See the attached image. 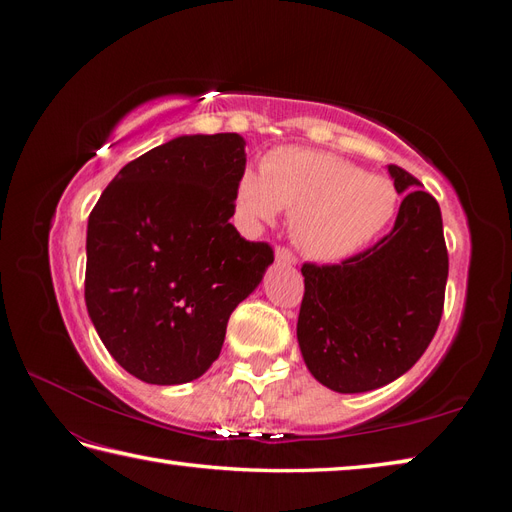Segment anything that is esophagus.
Segmentation results:
<instances>
[{
	"label": "esophagus",
	"instance_id": "obj_1",
	"mask_svg": "<svg viewBox=\"0 0 512 512\" xmlns=\"http://www.w3.org/2000/svg\"><path fill=\"white\" fill-rule=\"evenodd\" d=\"M275 260L282 262V265H297V256H294L290 247H284V245L275 247Z\"/></svg>",
	"mask_w": 512,
	"mask_h": 512
}]
</instances>
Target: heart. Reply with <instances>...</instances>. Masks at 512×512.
Wrapping results in <instances>:
<instances>
[{"label": "heart", "mask_w": 512, "mask_h": 512, "mask_svg": "<svg viewBox=\"0 0 512 512\" xmlns=\"http://www.w3.org/2000/svg\"><path fill=\"white\" fill-rule=\"evenodd\" d=\"M245 168L235 185L232 207L245 226L273 222L292 211V235L318 260H342L363 250L389 226L397 192L389 179L365 175L331 153L277 147Z\"/></svg>", "instance_id": "heart-1"}]
</instances>
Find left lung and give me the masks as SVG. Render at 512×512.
I'll use <instances>...</instances> for the list:
<instances>
[{
  "instance_id": "left-lung-1",
  "label": "left lung",
  "mask_w": 512,
  "mask_h": 512,
  "mask_svg": "<svg viewBox=\"0 0 512 512\" xmlns=\"http://www.w3.org/2000/svg\"><path fill=\"white\" fill-rule=\"evenodd\" d=\"M389 173L404 194L389 235L339 265L301 267V354L337 393L374 391L406 374L442 318L448 252L440 205L408 170L389 164Z\"/></svg>"
}]
</instances>
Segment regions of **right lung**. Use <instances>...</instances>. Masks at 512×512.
Listing matches in <instances>:
<instances>
[{"mask_svg": "<svg viewBox=\"0 0 512 512\" xmlns=\"http://www.w3.org/2000/svg\"><path fill=\"white\" fill-rule=\"evenodd\" d=\"M243 170L239 134L179 136L123 166L89 213L87 312L138 380L203 376L230 314L273 262L269 243L228 222Z\"/></svg>", "mask_w": 512, "mask_h": 512, "instance_id": "right-lung-1", "label": "right lung"}]
</instances>
